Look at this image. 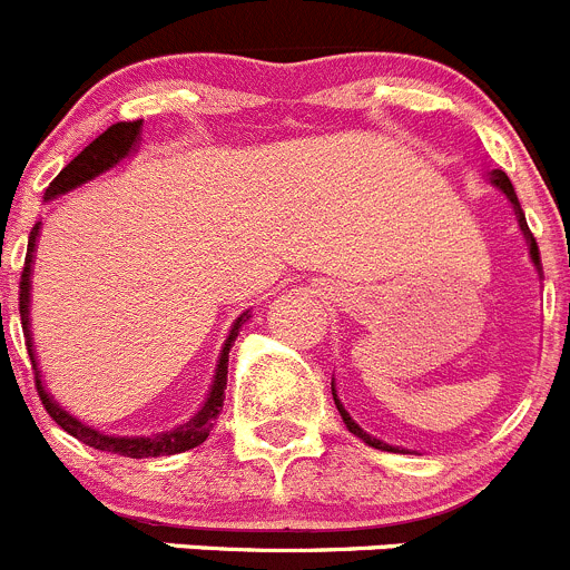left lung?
I'll return each instance as SVG.
<instances>
[{"instance_id": "1", "label": "left lung", "mask_w": 570, "mask_h": 570, "mask_svg": "<svg viewBox=\"0 0 570 570\" xmlns=\"http://www.w3.org/2000/svg\"><path fill=\"white\" fill-rule=\"evenodd\" d=\"M490 183H493L495 188H499L501 194H504L507 199H510V205L515 207L518 224H521V233H523V238H527V244H529V257H532V263H534V266H538V272H540V252H538V244H534L532 233H529V227H527V218H523V213H521V205H518L515 188H512V183H510V179H507V174H504V171H499V168H495V171H490ZM332 399H335V407H337V413H341V419H343V424H346V430L352 432V435H357L360 441L365 443V446L382 449V452H404V449H399V446H391V443L380 441V438H371L368 432H363V426H360V424H354V419H352V415L346 413V407H343V404H341V399H337V393H335V382H332Z\"/></svg>"}]
</instances>
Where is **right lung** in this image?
Returning <instances> with one entry per match:
<instances>
[{
  "instance_id": "obj_1",
  "label": "right lung",
  "mask_w": 570,
  "mask_h": 570,
  "mask_svg": "<svg viewBox=\"0 0 570 570\" xmlns=\"http://www.w3.org/2000/svg\"><path fill=\"white\" fill-rule=\"evenodd\" d=\"M140 124L144 121H118L112 127H107L99 138L91 140L58 177L49 183L47 194H43V202H52L58 196L69 194V190L80 188V185L91 183L94 177L99 174L110 171L112 166L129 157L135 151L140 140ZM38 229H41V222L32 227L30 240H27V257H24V272H21V291H19V313H21V330H24L27 337V352H30L32 368H36V387L38 396H41L43 407L47 413L52 415L55 424L60 430H66L69 435H75L77 441H82L86 446L99 449V452H110V454H121V458H132V460H144V458H166V454H179L188 452V449H196L199 443L207 441L210 430L216 426L218 413L224 407V391H227V365H229V348H233L235 337H238L240 324L246 318H252L249 309L240 313V318H235L233 330H229L227 341H224L222 354H218V365H216V376H213L210 393H207L205 404L190 415L188 421H183L179 426H171L166 432H155V435H105V432L94 430V426L82 424L80 419H75L71 413H66L49 391L43 387L41 382V371H38V360H36V348H32V332H30V287H32V255H36V238Z\"/></svg>"
}]
</instances>
